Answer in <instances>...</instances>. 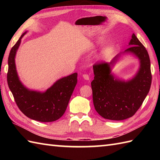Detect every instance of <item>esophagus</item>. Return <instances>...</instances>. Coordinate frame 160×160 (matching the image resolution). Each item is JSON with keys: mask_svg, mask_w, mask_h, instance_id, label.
<instances>
[{"mask_svg": "<svg viewBox=\"0 0 160 160\" xmlns=\"http://www.w3.org/2000/svg\"><path fill=\"white\" fill-rule=\"evenodd\" d=\"M82 77L84 80H89V75L87 74V73H84L82 75Z\"/></svg>", "mask_w": 160, "mask_h": 160, "instance_id": "obj_1", "label": "esophagus"}]
</instances>
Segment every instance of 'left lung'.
Instances as JSON below:
<instances>
[{
    "instance_id": "left-lung-1",
    "label": "left lung",
    "mask_w": 160,
    "mask_h": 160,
    "mask_svg": "<svg viewBox=\"0 0 160 160\" xmlns=\"http://www.w3.org/2000/svg\"><path fill=\"white\" fill-rule=\"evenodd\" d=\"M124 51L138 58L140 67L132 79H115L111 67L117 62L118 54L109 63L93 64L94 79L91 82L95 109L102 117L111 120H123L132 117L140 108L150 90L152 75L147 50L134 33Z\"/></svg>"
}]
</instances>
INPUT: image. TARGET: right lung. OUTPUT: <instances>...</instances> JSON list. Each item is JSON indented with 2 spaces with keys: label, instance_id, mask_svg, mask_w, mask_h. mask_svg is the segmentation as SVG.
I'll list each match as a JSON object with an SVG mask.
<instances>
[{
  "label": "right lung",
  "instance_id": "obj_1",
  "mask_svg": "<svg viewBox=\"0 0 160 160\" xmlns=\"http://www.w3.org/2000/svg\"><path fill=\"white\" fill-rule=\"evenodd\" d=\"M26 32L22 33L10 51L7 80L19 109L27 117L36 121L50 122L58 120L65 112L77 84L78 73L58 80L45 92L31 91L22 85L16 72L15 56Z\"/></svg>",
  "mask_w": 160,
  "mask_h": 160
}]
</instances>
